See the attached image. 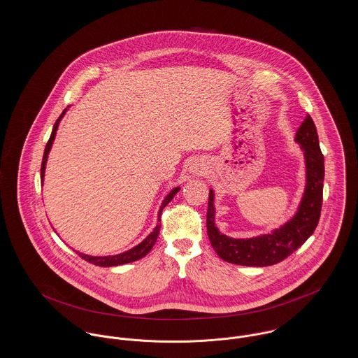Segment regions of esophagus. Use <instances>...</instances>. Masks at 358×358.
<instances>
[{
    "label": "esophagus",
    "instance_id": "34e87169",
    "mask_svg": "<svg viewBox=\"0 0 358 358\" xmlns=\"http://www.w3.org/2000/svg\"><path fill=\"white\" fill-rule=\"evenodd\" d=\"M190 171H192L193 174H196V176H203V174L207 171V169L204 168V165H201V164H199V162H194V164L190 166Z\"/></svg>",
    "mask_w": 358,
    "mask_h": 358
}]
</instances>
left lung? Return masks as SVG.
Here are the masks:
<instances>
[{"mask_svg":"<svg viewBox=\"0 0 358 358\" xmlns=\"http://www.w3.org/2000/svg\"><path fill=\"white\" fill-rule=\"evenodd\" d=\"M294 142L304 154L306 185L294 216L278 229L252 238L227 236L215 224V192L210 189L207 232L213 250L226 262L243 266H271L297 250L315 231L322 210L324 158L310 115L296 131Z\"/></svg>","mask_w":358,"mask_h":358,"instance_id":"obj_1","label":"left lung"}]
</instances>
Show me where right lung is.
I'll return each instance as SVG.
<instances>
[{
    "mask_svg": "<svg viewBox=\"0 0 358 358\" xmlns=\"http://www.w3.org/2000/svg\"><path fill=\"white\" fill-rule=\"evenodd\" d=\"M66 110H67V108L64 109V112H62V115H61V116L58 117V120L55 122V124L52 127L51 136H50V139H48V142H47V146L44 148L42 169H41L42 182L44 181V173H45V165H47L48 154H50V151H51V148H52L54 141H55V136H57V131H58L59 123H61V120L64 119V116L66 115ZM180 189H181V187H176V188H173V189L169 192L168 194H166V197L162 200V204H161L159 210H158L157 226L154 227V230L150 232L148 236H146V238H145L139 245L134 246L132 249H129V250H127V252H120V254H116V255H101V257H97V255H87V254L76 252V250H74V252H77L81 258H84L85 261L90 262V264H93V265H97V266H104V268H109V266H119V265H124V264H128V262H134V261H138V259L143 258L145 255H148L150 250L152 249V246L155 245V242H157L158 234H159V230H161V213H162V210H164V208L168 206L169 203L173 200V197L176 196V193H177Z\"/></svg>",
    "mask_w": 358,
    "mask_h": 358,
    "instance_id": "right-lung-1",
    "label": "right lung"
}]
</instances>
